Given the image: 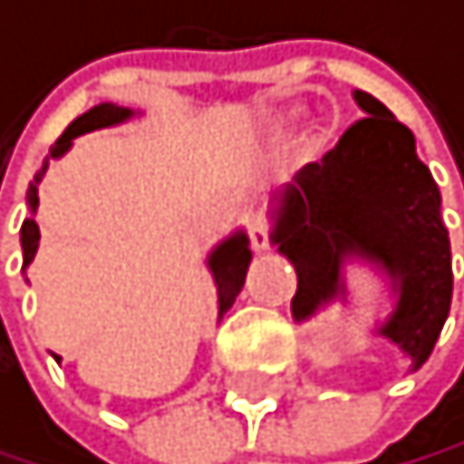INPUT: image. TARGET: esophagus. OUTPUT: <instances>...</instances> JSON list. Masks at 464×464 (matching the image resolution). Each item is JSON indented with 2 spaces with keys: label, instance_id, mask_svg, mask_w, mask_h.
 <instances>
[{
  "label": "esophagus",
  "instance_id": "obj_1",
  "mask_svg": "<svg viewBox=\"0 0 464 464\" xmlns=\"http://www.w3.org/2000/svg\"><path fill=\"white\" fill-rule=\"evenodd\" d=\"M268 230H272V222H268L266 213H248V237H251V248L254 251H266L268 248Z\"/></svg>",
  "mask_w": 464,
  "mask_h": 464
}]
</instances>
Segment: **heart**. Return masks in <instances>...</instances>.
<instances>
[{
  "mask_svg": "<svg viewBox=\"0 0 464 464\" xmlns=\"http://www.w3.org/2000/svg\"><path fill=\"white\" fill-rule=\"evenodd\" d=\"M284 122H286V119H284V116H277V119H275V125H284Z\"/></svg>",
  "mask_w": 464,
  "mask_h": 464,
  "instance_id": "obj_1",
  "label": "heart"
}]
</instances>
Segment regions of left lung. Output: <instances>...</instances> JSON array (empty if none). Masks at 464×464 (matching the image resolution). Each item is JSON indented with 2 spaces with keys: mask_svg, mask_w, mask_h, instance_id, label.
<instances>
[{
  "mask_svg": "<svg viewBox=\"0 0 464 464\" xmlns=\"http://www.w3.org/2000/svg\"><path fill=\"white\" fill-rule=\"evenodd\" d=\"M368 113L342 134L322 163H306L280 196L275 242L295 266L292 315L304 322L342 289L348 254L374 260L398 277L401 298L380 327L415 368L427 362L450 313V239L441 196L418 160L415 137L383 102L356 90Z\"/></svg>",
  "mask_w": 464,
  "mask_h": 464,
  "instance_id": "8db88e82",
  "label": "left lung"
}]
</instances>
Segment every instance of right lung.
Instances as JSON below:
<instances>
[{
    "mask_svg": "<svg viewBox=\"0 0 464 464\" xmlns=\"http://www.w3.org/2000/svg\"><path fill=\"white\" fill-rule=\"evenodd\" d=\"M128 116H130V111L128 108H116V104H99V108H90L87 113H81L78 119H72L70 128H66L63 134L58 137V142L52 146L49 158H61V154L72 146V140L81 137V134H87V130L125 122ZM43 169H46V166H43ZM37 180H40V175L34 178V184L28 187V196H25L31 213L37 210ZM20 234H23V266H28L31 260H34L37 242H40V227L34 222V216L25 218ZM248 263H251V248H248L246 234H234L210 254V272H213L216 289H218V318H222V313H227L230 304L237 301L242 284H246Z\"/></svg>",
    "mask_w": 464,
    "mask_h": 464,
    "instance_id": "1",
    "label": "right lung"
}]
</instances>
